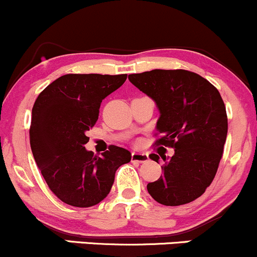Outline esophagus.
Here are the masks:
<instances>
[{
    "instance_id": "1",
    "label": "esophagus",
    "mask_w": 257,
    "mask_h": 257,
    "mask_svg": "<svg viewBox=\"0 0 257 257\" xmlns=\"http://www.w3.org/2000/svg\"><path fill=\"white\" fill-rule=\"evenodd\" d=\"M131 159H132V162L145 163V162L148 161V154H145V153H136V152H134V153L131 154Z\"/></svg>"
}]
</instances>
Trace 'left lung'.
I'll return each instance as SVG.
<instances>
[{"instance_id": "obj_1", "label": "left lung", "mask_w": 257, "mask_h": 257, "mask_svg": "<svg viewBox=\"0 0 257 257\" xmlns=\"http://www.w3.org/2000/svg\"><path fill=\"white\" fill-rule=\"evenodd\" d=\"M130 82L148 95L159 110L156 145L174 148L163 175L147 185L164 206H180L200 197L216 176L228 132L224 103L214 85L185 70H153L130 74ZM152 161L159 163L158 154Z\"/></svg>"}]
</instances>
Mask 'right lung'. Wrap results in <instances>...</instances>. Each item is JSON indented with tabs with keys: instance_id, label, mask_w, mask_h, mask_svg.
Returning <instances> with one entry per match:
<instances>
[{
	"instance_id": "add662e5",
	"label": "right lung",
	"mask_w": 257,
	"mask_h": 257,
	"mask_svg": "<svg viewBox=\"0 0 257 257\" xmlns=\"http://www.w3.org/2000/svg\"><path fill=\"white\" fill-rule=\"evenodd\" d=\"M126 78L127 74H65L35 100L29 130L33 156L51 191L67 205H98L111 190L117 168L131 161V153L116 146L99 157L84 147L103 99Z\"/></svg>"
}]
</instances>
